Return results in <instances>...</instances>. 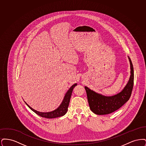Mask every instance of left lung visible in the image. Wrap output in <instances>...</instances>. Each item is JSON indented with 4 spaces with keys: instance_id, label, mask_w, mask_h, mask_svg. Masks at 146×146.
<instances>
[{
    "instance_id": "obj_1",
    "label": "left lung",
    "mask_w": 146,
    "mask_h": 146,
    "mask_svg": "<svg viewBox=\"0 0 146 146\" xmlns=\"http://www.w3.org/2000/svg\"><path fill=\"white\" fill-rule=\"evenodd\" d=\"M128 58L130 64V76L124 88L119 93L111 96H106L85 86L90 108L95 114L97 115L110 114L118 110L129 100L133 86L134 74L131 60L129 56Z\"/></svg>"
}]
</instances>
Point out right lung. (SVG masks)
I'll list each match as a JSON object with an SVG mask.
<instances>
[{
	"mask_svg": "<svg viewBox=\"0 0 146 146\" xmlns=\"http://www.w3.org/2000/svg\"><path fill=\"white\" fill-rule=\"evenodd\" d=\"M76 85L77 84H74L70 88L69 90L66 93L62 103L59 106V107L54 111H49V112H40V111H37L34 110L33 108H32V107H31L26 102H25L32 111H33L36 114L39 115L42 117L50 119V118H55L62 117L68 111V107L70 104V99L72 95L73 89Z\"/></svg>",
	"mask_w": 146,
	"mask_h": 146,
	"instance_id": "1",
	"label": "right lung"
}]
</instances>
